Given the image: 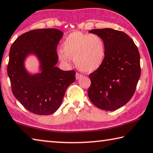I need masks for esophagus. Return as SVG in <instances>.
Returning a JSON list of instances; mask_svg holds the SVG:
<instances>
[{
	"instance_id": "esophagus-1",
	"label": "esophagus",
	"mask_w": 153,
	"mask_h": 153,
	"mask_svg": "<svg viewBox=\"0 0 153 153\" xmlns=\"http://www.w3.org/2000/svg\"><path fill=\"white\" fill-rule=\"evenodd\" d=\"M81 76H82V75L81 74H80V73H78V72H77V73L76 74V79L78 80V79H79L80 78H81Z\"/></svg>"
}]
</instances>
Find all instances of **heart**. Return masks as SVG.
Segmentation results:
<instances>
[{"instance_id":"b5f03b06","label":"heart","mask_w":153,"mask_h":153,"mask_svg":"<svg viewBox=\"0 0 153 153\" xmlns=\"http://www.w3.org/2000/svg\"><path fill=\"white\" fill-rule=\"evenodd\" d=\"M62 48L58 52L60 60L68 62L70 57L74 58L76 66L85 72L97 71L105 59V42L97 34L72 32L64 39Z\"/></svg>"}]
</instances>
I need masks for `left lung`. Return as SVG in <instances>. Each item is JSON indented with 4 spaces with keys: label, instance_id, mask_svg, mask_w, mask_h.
I'll use <instances>...</instances> for the list:
<instances>
[{
    "label": "left lung",
    "instance_id": "obj_1",
    "mask_svg": "<svg viewBox=\"0 0 153 153\" xmlns=\"http://www.w3.org/2000/svg\"><path fill=\"white\" fill-rule=\"evenodd\" d=\"M89 32L102 37L106 52L103 65L89 74L91 84L88 96L98 108L116 110L127 103L135 92L140 76V53L124 32L110 28Z\"/></svg>",
    "mask_w": 153,
    "mask_h": 153
}]
</instances>
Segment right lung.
I'll return each instance as SVG.
<instances>
[{
	"label": "right lung",
	"instance_id": "add662e5",
	"mask_svg": "<svg viewBox=\"0 0 153 153\" xmlns=\"http://www.w3.org/2000/svg\"><path fill=\"white\" fill-rule=\"evenodd\" d=\"M63 33L57 29L31 30L20 36L10 49L7 73L15 97L29 111L50 115L61 105L66 90L75 81L74 71L56 66V48ZM29 54L39 58L41 73L30 75L24 62Z\"/></svg>",
	"mask_w": 153,
	"mask_h": 153
}]
</instances>
